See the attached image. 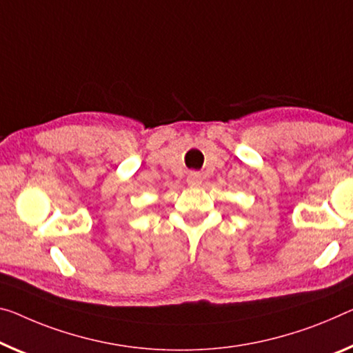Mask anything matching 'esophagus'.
Wrapping results in <instances>:
<instances>
[{
    "label": "esophagus",
    "mask_w": 353,
    "mask_h": 353,
    "mask_svg": "<svg viewBox=\"0 0 353 353\" xmlns=\"http://www.w3.org/2000/svg\"><path fill=\"white\" fill-rule=\"evenodd\" d=\"M202 181H203V176L200 175L199 172H189V173H188L186 183H188L191 188H199L200 184H202Z\"/></svg>",
    "instance_id": "obj_1"
}]
</instances>
